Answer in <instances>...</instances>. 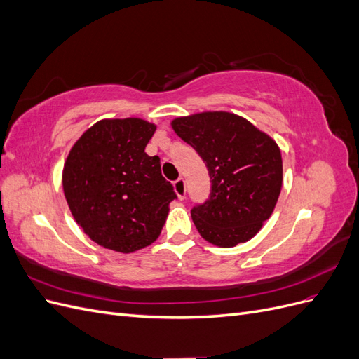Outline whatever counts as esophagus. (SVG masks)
<instances>
[{
  "label": "esophagus",
  "mask_w": 359,
  "mask_h": 359,
  "mask_svg": "<svg viewBox=\"0 0 359 359\" xmlns=\"http://www.w3.org/2000/svg\"><path fill=\"white\" fill-rule=\"evenodd\" d=\"M173 189H175V193L178 194V198L181 201L186 198V181H184V178H178L177 181H173Z\"/></svg>",
  "instance_id": "34e87169"
}]
</instances>
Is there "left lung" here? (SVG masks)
<instances>
[{
    "instance_id": "obj_1",
    "label": "left lung",
    "mask_w": 359,
    "mask_h": 359,
    "mask_svg": "<svg viewBox=\"0 0 359 359\" xmlns=\"http://www.w3.org/2000/svg\"><path fill=\"white\" fill-rule=\"evenodd\" d=\"M172 127L196 149L211 178L210 198L191 210L202 238L219 247L248 241L273 214L280 196L283 163L277 144L229 112L177 118Z\"/></svg>"
}]
</instances>
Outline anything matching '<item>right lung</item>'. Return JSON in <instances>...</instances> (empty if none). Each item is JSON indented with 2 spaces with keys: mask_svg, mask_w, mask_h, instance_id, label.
I'll list each match as a JSON object with an SVG mask.
<instances>
[{
  "mask_svg": "<svg viewBox=\"0 0 359 359\" xmlns=\"http://www.w3.org/2000/svg\"><path fill=\"white\" fill-rule=\"evenodd\" d=\"M156 126L139 118L103 119L79 137L62 170L69 208L94 243L132 253L154 243L177 199L158 156L145 147Z\"/></svg>",
  "mask_w": 359,
  "mask_h": 359,
  "instance_id": "1",
  "label": "right lung"
}]
</instances>
